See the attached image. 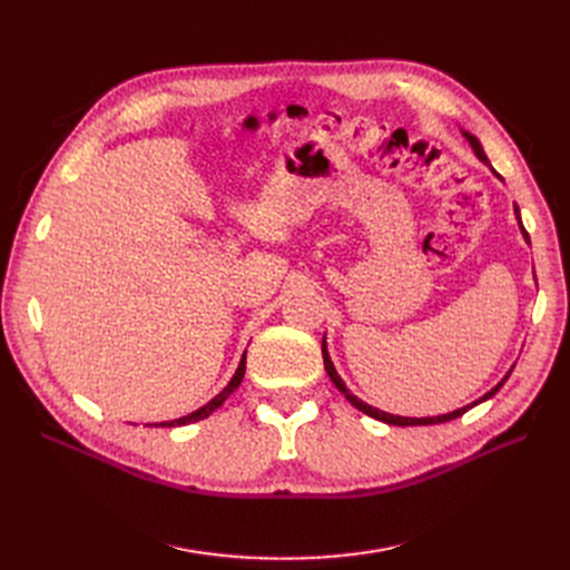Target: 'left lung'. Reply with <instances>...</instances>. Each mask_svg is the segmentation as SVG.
<instances>
[{
	"label": "left lung",
	"instance_id": "left-lung-1",
	"mask_svg": "<svg viewBox=\"0 0 570 570\" xmlns=\"http://www.w3.org/2000/svg\"><path fill=\"white\" fill-rule=\"evenodd\" d=\"M465 135V140L471 142V147H473V151L478 154V159L480 161H485L488 164V157H485V151H482V147H480V142H478V137H473L471 132H463ZM515 216H519V206H515ZM521 220V218H519ZM523 228V226H521ZM523 235H525V239H528V233L523 230ZM321 350H323V364H325V371H327V375H331V381L335 383V387L347 396L350 400V404L352 406H356L358 411H364L366 416H371V419H377V421H383V423H390V425H430V423H444V421H454V419H459V416H463L465 411H469L471 406H475V404H480V402H485V400H490L492 394H497L499 392V387H502L504 383H507V377L511 375H507L502 383H499L494 390H490L485 396H482V400H478V402H473V404H469V406H463V409H456V411H452V413H446V416H433V419H404V416H392V413H385V411H381V409H373V406H368V404H364L358 400L356 394H352L350 390H347V385L342 383V377L337 375V371H335V366H333V361H331V356H327V350H325V340H323V344H321Z\"/></svg>",
	"mask_w": 570,
	"mask_h": 570
}]
</instances>
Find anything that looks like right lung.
I'll return each instance as SVG.
<instances>
[{"label": "right lung", "instance_id": "1", "mask_svg": "<svg viewBox=\"0 0 570 570\" xmlns=\"http://www.w3.org/2000/svg\"><path fill=\"white\" fill-rule=\"evenodd\" d=\"M245 358L247 356H243V361H239V366H237V371H235V375H233V381L226 385V390H223L220 394H216L214 400L209 402V404H204L202 409H197V411H193V413H187V416H183V419H176V421H164V423H159V425H166V428H170V425H187V423H195V421H202V419H206L209 416V413H214L223 402L228 400V396L237 390V385L243 383V377H245ZM157 425V423H154Z\"/></svg>", "mask_w": 570, "mask_h": 570}]
</instances>
